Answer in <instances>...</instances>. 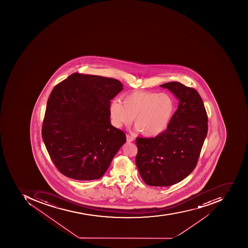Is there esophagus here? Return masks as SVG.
Masks as SVG:
<instances>
[{"instance_id": "1", "label": "esophagus", "mask_w": 248, "mask_h": 248, "mask_svg": "<svg viewBox=\"0 0 248 248\" xmlns=\"http://www.w3.org/2000/svg\"><path fill=\"white\" fill-rule=\"evenodd\" d=\"M126 142H133L134 141V138L132 137V136L129 135V134H126Z\"/></svg>"}]
</instances>
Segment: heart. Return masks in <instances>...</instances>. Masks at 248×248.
<instances>
[{
	"label": "heart",
	"instance_id": "1",
	"mask_svg": "<svg viewBox=\"0 0 248 248\" xmlns=\"http://www.w3.org/2000/svg\"><path fill=\"white\" fill-rule=\"evenodd\" d=\"M123 104L112 101L109 114L114 126H134L145 137H155L167 129L174 112V99L166 93L137 91L123 97Z\"/></svg>",
	"mask_w": 248,
	"mask_h": 248
}]
</instances>
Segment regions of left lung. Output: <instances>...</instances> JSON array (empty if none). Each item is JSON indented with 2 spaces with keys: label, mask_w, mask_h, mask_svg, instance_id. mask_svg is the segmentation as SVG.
I'll use <instances>...</instances> for the list:
<instances>
[{
  "label": "left lung",
  "mask_w": 248,
  "mask_h": 248,
  "mask_svg": "<svg viewBox=\"0 0 248 248\" xmlns=\"http://www.w3.org/2000/svg\"><path fill=\"white\" fill-rule=\"evenodd\" d=\"M179 100L167 129L155 138L137 137L136 164L149 186L175 185L194 170L208 131V117L198 92L179 82L161 85Z\"/></svg>",
  "instance_id": "obj_1"
}]
</instances>
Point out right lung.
Here are the masks:
<instances>
[{
  "label": "right lung",
  "instance_id": "add662e5",
  "mask_svg": "<svg viewBox=\"0 0 248 248\" xmlns=\"http://www.w3.org/2000/svg\"><path fill=\"white\" fill-rule=\"evenodd\" d=\"M123 90L119 80L74 73L54 87L42 136L58 170L79 181L99 179L126 142L111 124L109 106Z\"/></svg>",
  "mask_w": 248,
  "mask_h": 248
}]
</instances>
